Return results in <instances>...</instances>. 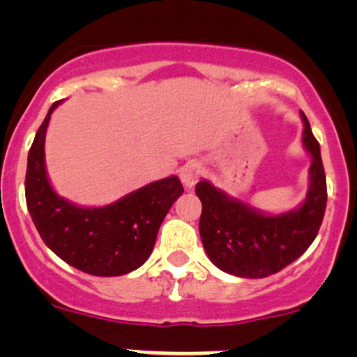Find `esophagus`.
Segmentation results:
<instances>
[{
  "label": "esophagus",
  "instance_id": "1",
  "mask_svg": "<svg viewBox=\"0 0 357 357\" xmlns=\"http://www.w3.org/2000/svg\"><path fill=\"white\" fill-rule=\"evenodd\" d=\"M202 174V167L197 162H188V164H185L181 167V171H179V178H181V181L185 183L186 188H193L195 186V183L199 181Z\"/></svg>",
  "mask_w": 357,
  "mask_h": 357
}]
</instances>
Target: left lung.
Returning <instances> with one entry per match:
<instances>
[{
    "label": "left lung",
    "mask_w": 357,
    "mask_h": 357,
    "mask_svg": "<svg viewBox=\"0 0 357 357\" xmlns=\"http://www.w3.org/2000/svg\"><path fill=\"white\" fill-rule=\"evenodd\" d=\"M302 145L311 157L309 188L298 207L268 214L229 197L211 181L197 183L202 202L200 238L208 259L221 271L240 278H266L301 257L314 242L326 208V176L321 150L301 112Z\"/></svg>",
    "instance_id": "1"
}]
</instances>
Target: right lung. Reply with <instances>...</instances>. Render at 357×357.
<instances>
[{"instance_id":"1","label":"right lung","mask_w":357,"mask_h":357,"mask_svg":"<svg viewBox=\"0 0 357 357\" xmlns=\"http://www.w3.org/2000/svg\"><path fill=\"white\" fill-rule=\"evenodd\" d=\"M39 126L27 157L25 200L36 229L62 261L93 276H121L145 264L169 208L181 197L178 176L149 183L103 207L63 199L46 172L45 138L53 110Z\"/></svg>"}]
</instances>
